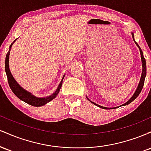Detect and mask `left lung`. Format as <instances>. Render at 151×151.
I'll list each match as a JSON object with an SVG mask.
<instances>
[{"mask_svg":"<svg viewBox=\"0 0 151 151\" xmlns=\"http://www.w3.org/2000/svg\"><path fill=\"white\" fill-rule=\"evenodd\" d=\"M131 35H132V37H133V40H134V42L135 44L136 45L137 47H138V49L140 50V53H141V62H142V73H141V79H140V81H139V84H138V86H137V89L136 91H135L134 93L133 94V96H131V99L129 100L128 101H126L125 104H124L121 105V106H126V105H128L130 103H131L133 100L136 99L137 98V96L139 95V93H141L142 89H143V84H144V81H145V76H146V62H145V60L144 58V56H143V52H142V50L141 49V47H140L139 45H138V43H137L136 41H135L134 40V34H133V32H131ZM87 97V96H86ZM88 99V98H87ZM88 100L90 102H91V103L99 107V108H101V109H116V108H118V107L121 106H116V107H114V108H107V107H104V106H100L97 104L94 103V102L91 101V100L89 99H88Z\"/></svg>","mask_w":151,"mask_h":151,"instance_id":"obj_1","label":"left lung"}]
</instances>
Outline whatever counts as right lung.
<instances>
[{
  "instance_id": "obj_1",
  "label": "right lung",
  "mask_w": 151,
  "mask_h": 151,
  "mask_svg": "<svg viewBox=\"0 0 151 151\" xmlns=\"http://www.w3.org/2000/svg\"><path fill=\"white\" fill-rule=\"evenodd\" d=\"M16 40L17 39L15 40L13 42V43L10 45L9 50H8L6 57L5 70H6V73L7 75V78H8V84H9L10 89L13 91V92L14 93L15 96L20 99V100H22V101H23L24 102H25V103L28 104H30L31 106H44L45 104H46L47 103L52 101V100L54 99L58 96V94L60 91V89H61L62 81H63V79L64 77H65V75L62 77V80L60 81V84H59L56 91H55L52 94L50 95V96H46V97H37V96H34L32 93L29 92L28 91L23 89V88L17 82L16 80L14 79V77H13L9 68V55L10 52V48H11L13 43H14Z\"/></svg>"
}]
</instances>
